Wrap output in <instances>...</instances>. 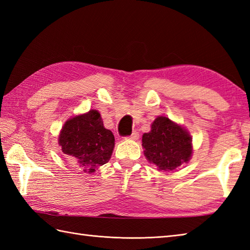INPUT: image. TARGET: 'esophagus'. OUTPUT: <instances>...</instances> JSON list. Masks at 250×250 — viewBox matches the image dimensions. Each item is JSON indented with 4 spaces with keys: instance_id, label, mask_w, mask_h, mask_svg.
Segmentation results:
<instances>
[{
    "instance_id": "obj_1",
    "label": "esophagus",
    "mask_w": 250,
    "mask_h": 250,
    "mask_svg": "<svg viewBox=\"0 0 250 250\" xmlns=\"http://www.w3.org/2000/svg\"><path fill=\"white\" fill-rule=\"evenodd\" d=\"M140 137V134H139V132H136V131H134V132H132V134L129 136V137H126V139H130V140H137Z\"/></svg>"
}]
</instances>
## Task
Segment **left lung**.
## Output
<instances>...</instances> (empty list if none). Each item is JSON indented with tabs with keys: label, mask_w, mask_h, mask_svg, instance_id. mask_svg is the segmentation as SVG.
Returning <instances> with one entry per match:
<instances>
[{
	"label": "left lung",
	"mask_w": 250,
	"mask_h": 250,
	"mask_svg": "<svg viewBox=\"0 0 250 250\" xmlns=\"http://www.w3.org/2000/svg\"><path fill=\"white\" fill-rule=\"evenodd\" d=\"M142 142L147 160L163 171H173L187 162L192 153L188 132L167 117H158L149 133L143 135Z\"/></svg>",
	"instance_id": "obj_1"
}]
</instances>
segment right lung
Instances as JSON below:
<instances>
[{
	"label": "right lung",
	"mask_w": 250,
	"mask_h": 250,
	"mask_svg": "<svg viewBox=\"0 0 250 250\" xmlns=\"http://www.w3.org/2000/svg\"><path fill=\"white\" fill-rule=\"evenodd\" d=\"M59 137L62 152L76 159L88 173L107 163L115 146L114 134L104 128L100 113L93 109L67 120Z\"/></svg>",
	"instance_id": "right-lung-1"
}]
</instances>
